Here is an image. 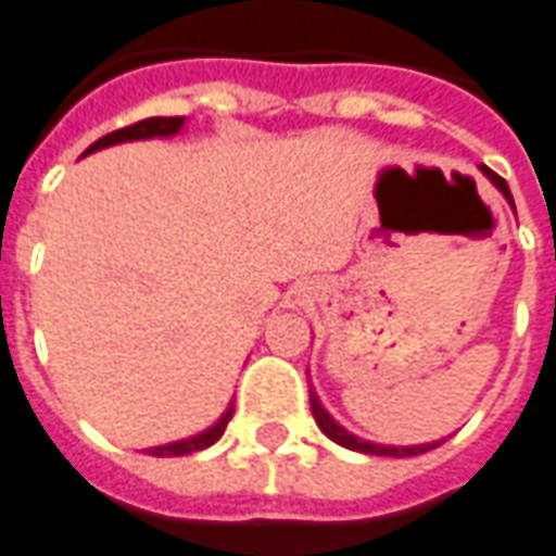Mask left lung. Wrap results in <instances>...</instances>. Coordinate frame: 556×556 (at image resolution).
Segmentation results:
<instances>
[{"instance_id":"obj_1","label":"left lung","mask_w":556,"mask_h":556,"mask_svg":"<svg viewBox=\"0 0 556 556\" xmlns=\"http://www.w3.org/2000/svg\"><path fill=\"white\" fill-rule=\"evenodd\" d=\"M480 170L495 182V188L501 191V194L507 197V203L513 205V194H509V185L501 179V176L495 174V170H489L486 164H480ZM516 208V205H513ZM309 404H312V415H315V421H318V427L324 430V433L330 435L332 442L341 447H351V451H359V454H377V456H418V454H427V451H433V447H439L442 442H430V445H413V447H392V445H374V442H365V439H359V435L348 433L344 427L332 418L324 406H320L318 394L312 392L309 389Z\"/></svg>"}]
</instances>
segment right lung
<instances>
[{"label": "right lung", "mask_w": 556, "mask_h": 556, "mask_svg": "<svg viewBox=\"0 0 556 556\" xmlns=\"http://www.w3.org/2000/svg\"><path fill=\"white\" fill-rule=\"evenodd\" d=\"M185 117H147V121H138L126 126V129H117L100 138L97 143H90L88 150L81 152V155H88L93 150H102V147H111V143H123V141H141V138H167V135H176V131L182 129ZM232 406L220 415V421L215 427H208L205 433L191 435V439H182V442H170V445H159L150 447L147 454L152 456H185V454H194V451H203V447L215 445L217 439L224 435L226 425H229V418H232Z\"/></svg>", "instance_id": "obj_1"}]
</instances>
